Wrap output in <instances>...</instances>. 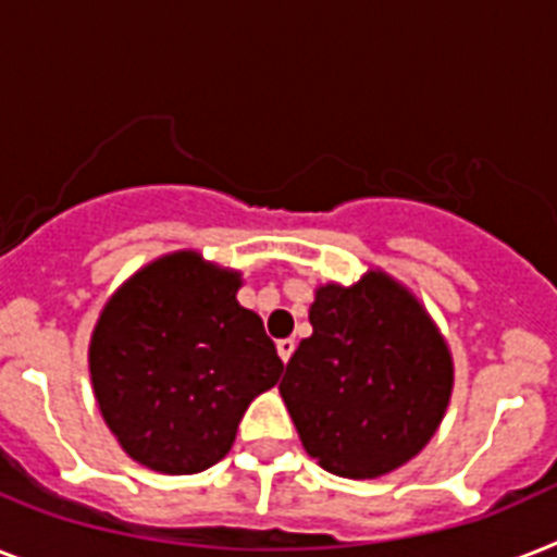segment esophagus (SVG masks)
I'll use <instances>...</instances> for the list:
<instances>
[{
	"label": "esophagus",
	"mask_w": 557,
	"mask_h": 557,
	"mask_svg": "<svg viewBox=\"0 0 557 557\" xmlns=\"http://www.w3.org/2000/svg\"><path fill=\"white\" fill-rule=\"evenodd\" d=\"M277 355H280V360H283V363H288V360H292V355H294L292 337H286V341H277Z\"/></svg>",
	"instance_id": "34e87169"
}]
</instances>
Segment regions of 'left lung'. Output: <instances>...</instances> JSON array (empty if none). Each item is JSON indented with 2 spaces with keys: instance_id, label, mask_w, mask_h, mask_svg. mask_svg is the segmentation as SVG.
<instances>
[{
  "instance_id": "obj_1",
  "label": "left lung",
  "mask_w": 557,
  "mask_h": 557,
  "mask_svg": "<svg viewBox=\"0 0 557 557\" xmlns=\"http://www.w3.org/2000/svg\"><path fill=\"white\" fill-rule=\"evenodd\" d=\"M311 337L286 366V400L302 449L325 472L372 481L418 455L441 426L455 363L423 302L369 269L314 288Z\"/></svg>"
}]
</instances>
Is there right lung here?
Here are the masks:
<instances>
[{"instance_id": "1", "label": "right lung", "mask_w": 557, "mask_h": 557, "mask_svg": "<svg viewBox=\"0 0 557 557\" xmlns=\"http://www.w3.org/2000/svg\"><path fill=\"white\" fill-rule=\"evenodd\" d=\"M239 286V271L185 248L131 274L99 311L94 397L122 451L153 472L214 467L248 404L280 381L283 360Z\"/></svg>"}]
</instances>
